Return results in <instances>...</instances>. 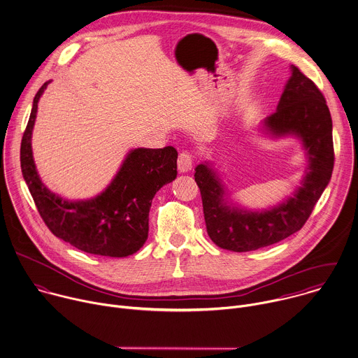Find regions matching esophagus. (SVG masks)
<instances>
[{"instance_id":"obj_1","label":"esophagus","mask_w":358,"mask_h":358,"mask_svg":"<svg viewBox=\"0 0 358 358\" xmlns=\"http://www.w3.org/2000/svg\"><path fill=\"white\" fill-rule=\"evenodd\" d=\"M192 163H194V159H192V155L188 153V152H182L180 153L178 156V171L180 173H188L191 169H192Z\"/></svg>"}]
</instances>
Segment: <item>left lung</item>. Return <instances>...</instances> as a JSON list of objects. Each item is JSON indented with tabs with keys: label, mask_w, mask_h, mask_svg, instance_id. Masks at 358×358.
I'll return each instance as SVG.
<instances>
[{
	"label": "left lung",
	"mask_w": 358,
	"mask_h": 358,
	"mask_svg": "<svg viewBox=\"0 0 358 358\" xmlns=\"http://www.w3.org/2000/svg\"><path fill=\"white\" fill-rule=\"evenodd\" d=\"M259 131L270 138H297L307 166L297 187L282 202L252 210L234 202L213 162L195 167L206 229L221 249L249 252L274 245L297 232L311 215L331 181L334 170L332 119L317 85L290 65L277 110L264 119Z\"/></svg>",
	"instance_id": "left-lung-1"
}]
</instances>
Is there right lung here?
I'll use <instances>...</instances> for the list:
<instances>
[{"label":"right lung","mask_w":358,"mask_h":358,"mask_svg":"<svg viewBox=\"0 0 358 358\" xmlns=\"http://www.w3.org/2000/svg\"><path fill=\"white\" fill-rule=\"evenodd\" d=\"M34 96L20 145V167L33 201L51 232L74 248L98 256L127 257L148 239L149 209L155 194L177 177V150L136 148L126 155L110 184L90 199L69 201L41 181L31 150V134L41 95Z\"/></svg>","instance_id":"1"}]
</instances>
